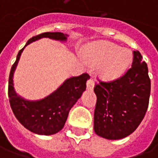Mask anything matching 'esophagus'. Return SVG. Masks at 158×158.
<instances>
[{"label": "esophagus", "mask_w": 158, "mask_h": 158, "mask_svg": "<svg viewBox=\"0 0 158 158\" xmlns=\"http://www.w3.org/2000/svg\"><path fill=\"white\" fill-rule=\"evenodd\" d=\"M94 88V81L92 78H89L87 81V89H93Z\"/></svg>", "instance_id": "34e87169"}]
</instances>
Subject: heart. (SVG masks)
I'll return each instance as SVG.
<instances>
[{
	"label": "heart",
	"mask_w": 158,
	"mask_h": 158,
	"mask_svg": "<svg viewBox=\"0 0 158 158\" xmlns=\"http://www.w3.org/2000/svg\"><path fill=\"white\" fill-rule=\"evenodd\" d=\"M84 55L87 60L95 64L99 63L98 71L105 78H115L120 76L130 65L131 52L118 46L101 41L88 47Z\"/></svg>",
	"instance_id": "obj_1"
}]
</instances>
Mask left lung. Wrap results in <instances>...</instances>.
Wrapping results in <instances>:
<instances>
[{
  "label": "left lung",
  "instance_id": "8db88e82",
  "mask_svg": "<svg viewBox=\"0 0 158 158\" xmlns=\"http://www.w3.org/2000/svg\"><path fill=\"white\" fill-rule=\"evenodd\" d=\"M97 103L94 131L99 136L118 140L138 127L149 106L150 79L147 64L139 51H134L132 67L120 77L95 84Z\"/></svg>",
  "mask_w": 158,
  "mask_h": 158
}]
</instances>
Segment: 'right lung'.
<instances>
[{"mask_svg": "<svg viewBox=\"0 0 158 158\" xmlns=\"http://www.w3.org/2000/svg\"><path fill=\"white\" fill-rule=\"evenodd\" d=\"M41 38L64 41L67 40V35L57 31L44 32L30 39L25 46ZM23 48L18 52L15 63L12 65L9 73L8 91L11 109L15 118L28 130L44 135L56 134L63 128L70 109L85 90L86 82L89 76L87 73H84L81 76L71 77L66 80L57 90L44 99L39 101L24 100L17 96L13 87L14 71Z\"/></svg>", "mask_w": 158, "mask_h": 158, "instance_id": "add662e5", "label": "right lung"}]
</instances>
